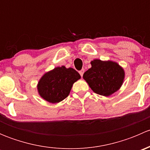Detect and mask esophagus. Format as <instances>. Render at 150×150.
Returning <instances> with one entry per match:
<instances>
[{
  "label": "esophagus",
  "mask_w": 150,
  "mask_h": 150,
  "mask_svg": "<svg viewBox=\"0 0 150 150\" xmlns=\"http://www.w3.org/2000/svg\"><path fill=\"white\" fill-rule=\"evenodd\" d=\"M80 75H81V77H83V73H84V69H81V71L79 72Z\"/></svg>",
  "instance_id": "1"
}]
</instances>
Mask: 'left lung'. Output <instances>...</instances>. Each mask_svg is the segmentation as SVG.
<instances>
[{"label":"left lung","instance_id":"1","mask_svg":"<svg viewBox=\"0 0 150 150\" xmlns=\"http://www.w3.org/2000/svg\"><path fill=\"white\" fill-rule=\"evenodd\" d=\"M91 67L83 74V79L94 93L109 96L120 88L125 79V71L117 62L111 60L93 59Z\"/></svg>","mask_w":150,"mask_h":150}]
</instances>
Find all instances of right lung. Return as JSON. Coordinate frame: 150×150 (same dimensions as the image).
I'll use <instances>...</instances> for the list:
<instances>
[{
  "mask_svg": "<svg viewBox=\"0 0 150 150\" xmlns=\"http://www.w3.org/2000/svg\"><path fill=\"white\" fill-rule=\"evenodd\" d=\"M81 78L73 68L57 67L40 78L37 85L38 93L49 103H59L69 96L73 84Z\"/></svg>",
  "mask_w": 150,
  "mask_h": 150,
  "instance_id": "1",
  "label": "right lung"
}]
</instances>
